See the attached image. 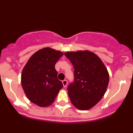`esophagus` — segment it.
Returning <instances> with one entry per match:
<instances>
[{"instance_id": "34e87169", "label": "esophagus", "mask_w": 133, "mask_h": 133, "mask_svg": "<svg viewBox=\"0 0 133 133\" xmlns=\"http://www.w3.org/2000/svg\"><path fill=\"white\" fill-rule=\"evenodd\" d=\"M62 84H63V86L64 87H66L67 85H68V81H67V80H64L62 81Z\"/></svg>"}]
</instances>
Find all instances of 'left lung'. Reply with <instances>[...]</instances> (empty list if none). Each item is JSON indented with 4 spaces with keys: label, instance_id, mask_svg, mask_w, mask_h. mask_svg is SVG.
<instances>
[{
    "label": "left lung",
    "instance_id": "left-lung-1",
    "mask_svg": "<svg viewBox=\"0 0 133 133\" xmlns=\"http://www.w3.org/2000/svg\"><path fill=\"white\" fill-rule=\"evenodd\" d=\"M65 56L74 68V82L68 86L72 104L79 110H88L104 95L109 75L103 62L88 50L67 52Z\"/></svg>",
    "mask_w": 133,
    "mask_h": 133
}]
</instances>
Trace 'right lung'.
Here are the masks:
<instances>
[{"instance_id": "obj_1", "label": "right lung", "mask_w": 133, "mask_h": 133, "mask_svg": "<svg viewBox=\"0 0 133 133\" xmlns=\"http://www.w3.org/2000/svg\"><path fill=\"white\" fill-rule=\"evenodd\" d=\"M50 47L41 49L29 58L21 74V84L30 102L40 107L54 103L63 85L57 79L55 64L63 55Z\"/></svg>"}]
</instances>
